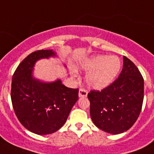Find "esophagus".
<instances>
[{"label":"esophagus","instance_id":"1","mask_svg":"<svg viewBox=\"0 0 154 154\" xmlns=\"http://www.w3.org/2000/svg\"><path fill=\"white\" fill-rule=\"evenodd\" d=\"M87 94H88V93H87V91L85 90V89H79V92H78V96H79V97H86Z\"/></svg>","mask_w":154,"mask_h":154}]
</instances>
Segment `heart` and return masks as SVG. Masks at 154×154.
Returning a JSON list of instances; mask_svg holds the SVG:
<instances>
[{
    "instance_id": "obj_1",
    "label": "heart",
    "mask_w": 154,
    "mask_h": 154,
    "mask_svg": "<svg viewBox=\"0 0 154 154\" xmlns=\"http://www.w3.org/2000/svg\"><path fill=\"white\" fill-rule=\"evenodd\" d=\"M78 68L88 72L85 75L88 86L101 90L113 82L121 69V61L115 56L97 55L81 61Z\"/></svg>"
}]
</instances>
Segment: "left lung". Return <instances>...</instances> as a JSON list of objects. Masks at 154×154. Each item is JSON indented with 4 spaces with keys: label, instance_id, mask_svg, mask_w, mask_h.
Masks as SVG:
<instances>
[{
    "label": "left lung",
    "instance_id": "obj_1",
    "mask_svg": "<svg viewBox=\"0 0 154 154\" xmlns=\"http://www.w3.org/2000/svg\"><path fill=\"white\" fill-rule=\"evenodd\" d=\"M90 116L97 128L119 134L133 126L141 112L144 98V80L137 66L123 57L119 77L101 91L88 94Z\"/></svg>",
    "mask_w": 154,
    "mask_h": 154
}]
</instances>
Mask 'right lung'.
Instances as JSON below:
<instances>
[{
  "instance_id": "obj_1",
  "label": "right lung",
  "mask_w": 154,
  "mask_h": 154,
  "mask_svg": "<svg viewBox=\"0 0 154 154\" xmlns=\"http://www.w3.org/2000/svg\"><path fill=\"white\" fill-rule=\"evenodd\" d=\"M56 57L53 49L30 53L18 65L12 79L11 100L16 116L23 126L38 135L60 129L78 100V89L65 86L60 79L46 82L33 76L37 60Z\"/></svg>"
}]
</instances>
